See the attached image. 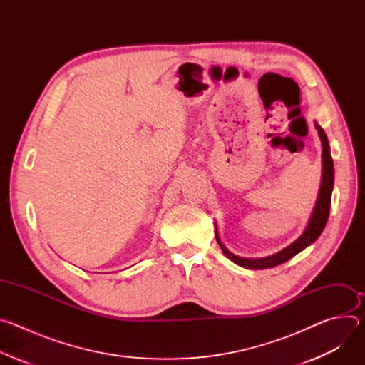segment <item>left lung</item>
Masks as SVG:
<instances>
[{
  "label": "left lung",
  "mask_w": 365,
  "mask_h": 365,
  "mask_svg": "<svg viewBox=\"0 0 365 365\" xmlns=\"http://www.w3.org/2000/svg\"><path fill=\"white\" fill-rule=\"evenodd\" d=\"M315 127L318 130V134H319V138H321V143H322V180H321V187H319L315 210H314V212H312V217L307 222L306 230L303 231V234L294 242H292L290 245H287L282 251H279L273 255L264 257V258H244V257H238V255L232 254L221 242V240L218 237V232H217V241H218L222 252L235 264H238L241 267H245V269H251V270H262V269L276 267L279 264L286 263L287 259L294 257L297 252L304 250L312 242H315L318 240V237L322 234V231L327 225V221L329 218L331 196H332V189H334L335 173H334V160L331 158V148H329L328 137H327L325 131L322 130V127L318 123H315Z\"/></svg>",
  "instance_id": "1"
}]
</instances>
